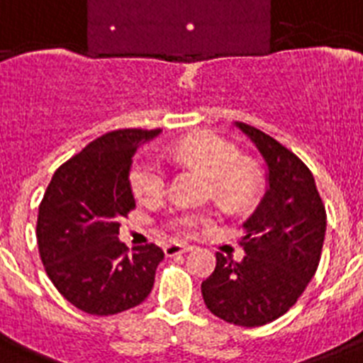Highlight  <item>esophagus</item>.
<instances>
[{
    "label": "esophagus",
    "mask_w": 363,
    "mask_h": 363,
    "mask_svg": "<svg viewBox=\"0 0 363 363\" xmlns=\"http://www.w3.org/2000/svg\"><path fill=\"white\" fill-rule=\"evenodd\" d=\"M194 247L190 245H181V242H169V245H165L164 252L165 256H179V254H186L190 252Z\"/></svg>",
    "instance_id": "34e87169"
}]
</instances>
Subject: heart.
I'll use <instances>...</instances> for the list:
<instances>
[{
    "label": "heart",
    "instance_id": "b5f03b06",
    "mask_svg": "<svg viewBox=\"0 0 363 363\" xmlns=\"http://www.w3.org/2000/svg\"><path fill=\"white\" fill-rule=\"evenodd\" d=\"M175 162L199 169L213 184V196L226 209L239 211L252 205L259 192V173L252 164L242 162L239 148L224 137L203 131L177 143L169 150ZM131 190L141 201H156L167 190V169L160 160L143 156L130 173ZM207 222L198 213H179L171 218V226L181 233H194Z\"/></svg>",
    "mask_w": 363,
    "mask_h": 363
}]
</instances>
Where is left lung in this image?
<instances>
[{
	"label": "left lung",
	"mask_w": 363,
	"mask_h": 363,
	"mask_svg": "<svg viewBox=\"0 0 363 363\" xmlns=\"http://www.w3.org/2000/svg\"><path fill=\"white\" fill-rule=\"evenodd\" d=\"M265 162V194L242 222L241 262L216 252V267L201 282L207 309L235 326L277 320L315 277L326 235V209L309 167L279 141L235 122Z\"/></svg>",
	"instance_id": "left-lung-1"
}]
</instances>
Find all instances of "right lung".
Wrapping results in <instances>:
<instances>
[{"label": "right lung", "instance_id": "1", "mask_svg": "<svg viewBox=\"0 0 363 363\" xmlns=\"http://www.w3.org/2000/svg\"><path fill=\"white\" fill-rule=\"evenodd\" d=\"M160 130H116L98 137L60 165L43 196L37 245L48 279L88 315L109 316L143 303L154 286L164 250H128L121 222L135 207L133 154Z\"/></svg>", "mask_w": 363, "mask_h": 363}]
</instances>
